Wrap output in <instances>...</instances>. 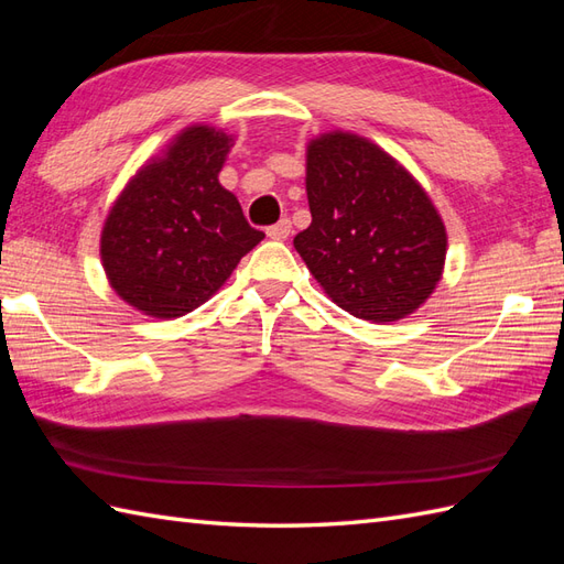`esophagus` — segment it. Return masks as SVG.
I'll list each match as a JSON object with an SVG mask.
<instances>
[{"label": "esophagus", "mask_w": 564, "mask_h": 564, "mask_svg": "<svg viewBox=\"0 0 564 564\" xmlns=\"http://www.w3.org/2000/svg\"><path fill=\"white\" fill-rule=\"evenodd\" d=\"M289 232H292V220H289V218H282V220H278L275 226L268 228L270 240H286Z\"/></svg>", "instance_id": "esophagus-1"}]
</instances>
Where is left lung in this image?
<instances>
[{"mask_svg":"<svg viewBox=\"0 0 564 564\" xmlns=\"http://www.w3.org/2000/svg\"><path fill=\"white\" fill-rule=\"evenodd\" d=\"M313 224L294 237L329 299L369 322L412 315L433 294L447 230L416 178L348 131L322 133L305 155Z\"/></svg>","mask_w":564,"mask_h":564,"instance_id":"obj_1","label":"left lung"}]
</instances>
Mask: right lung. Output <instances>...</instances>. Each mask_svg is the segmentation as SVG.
I'll return each mask as SVG.
<instances>
[{"label": "right lung", "mask_w": 564, "mask_h": 564, "mask_svg": "<svg viewBox=\"0 0 564 564\" xmlns=\"http://www.w3.org/2000/svg\"><path fill=\"white\" fill-rule=\"evenodd\" d=\"M230 145L214 127H187L117 197L100 232V261L135 311L172 319L199 308L265 237L218 183Z\"/></svg>", "instance_id": "obj_1"}]
</instances>
